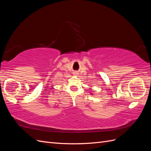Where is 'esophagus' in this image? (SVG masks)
I'll list each match as a JSON object with an SVG mask.
<instances>
[{"mask_svg": "<svg viewBox=\"0 0 151 151\" xmlns=\"http://www.w3.org/2000/svg\"><path fill=\"white\" fill-rule=\"evenodd\" d=\"M74 74L76 75V74H77V72H74Z\"/></svg>", "mask_w": 151, "mask_h": 151, "instance_id": "obj_1", "label": "esophagus"}]
</instances>
